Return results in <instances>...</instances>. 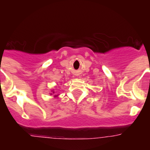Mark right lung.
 Masks as SVG:
<instances>
[{
  "label": "right lung",
  "mask_w": 150,
  "mask_h": 150,
  "mask_svg": "<svg viewBox=\"0 0 150 150\" xmlns=\"http://www.w3.org/2000/svg\"><path fill=\"white\" fill-rule=\"evenodd\" d=\"M53 93H54V92H53Z\"/></svg>",
  "instance_id": "right-lung-1"
}]
</instances>
